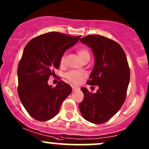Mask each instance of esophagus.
<instances>
[{
	"instance_id": "34e87169",
	"label": "esophagus",
	"mask_w": 149,
	"mask_h": 149,
	"mask_svg": "<svg viewBox=\"0 0 149 149\" xmlns=\"http://www.w3.org/2000/svg\"><path fill=\"white\" fill-rule=\"evenodd\" d=\"M79 89V87H76V86H72V90H73V91H78V90Z\"/></svg>"
}]
</instances>
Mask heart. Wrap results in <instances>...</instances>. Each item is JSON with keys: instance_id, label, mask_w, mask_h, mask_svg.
<instances>
[{"instance_id": "heart-1", "label": "heart", "mask_w": 149, "mask_h": 149, "mask_svg": "<svg viewBox=\"0 0 149 149\" xmlns=\"http://www.w3.org/2000/svg\"><path fill=\"white\" fill-rule=\"evenodd\" d=\"M77 54L83 62L86 61H88V60L89 61L90 53L88 49H86V48H79L77 49ZM65 59L66 55L63 54L61 58V61H60V63H61V65H63L65 64ZM65 77L70 83L78 85V84H80L81 83L84 79L87 77V75L84 72L77 71V70H70V71L65 73Z\"/></svg>"}]
</instances>
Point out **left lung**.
<instances>
[{
	"mask_svg": "<svg viewBox=\"0 0 149 149\" xmlns=\"http://www.w3.org/2000/svg\"><path fill=\"white\" fill-rule=\"evenodd\" d=\"M94 55V66L86 82L98 86L96 93L81 88L84 94L79 108L85 120L95 124L109 120L120 109L126 98L130 68L125 53L116 42L94 34L80 39Z\"/></svg>",
	"mask_w": 149,
	"mask_h": 149,
	"instance_id": "1",
	"label": "left lung"
}]
</instances>
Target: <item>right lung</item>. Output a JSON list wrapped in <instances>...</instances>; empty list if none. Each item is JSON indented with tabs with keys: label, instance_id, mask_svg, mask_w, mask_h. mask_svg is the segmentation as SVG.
Returning <instances> with one entry per match:
<instances>
[{
	"label": "right lung",
	"instance_id": "right-lung-1",
	"mask_svg": "<svg viewBox=\"0 0 149 149\" xmlns=\"http://www.w3.org/2000/svg\"><path fill=\"white\" fill-rule=\"evenodd\" d=\"M79 38L52 31L32 39L25 47L18 66V94L28 113L37 120L54 118L71 93V86L63 81L55 88L48 85L47 81L53 69L60 67L65 50Z\"/></svg>",
	"mask_w": 149,
	"mask_h": 149
}]
</instances>
